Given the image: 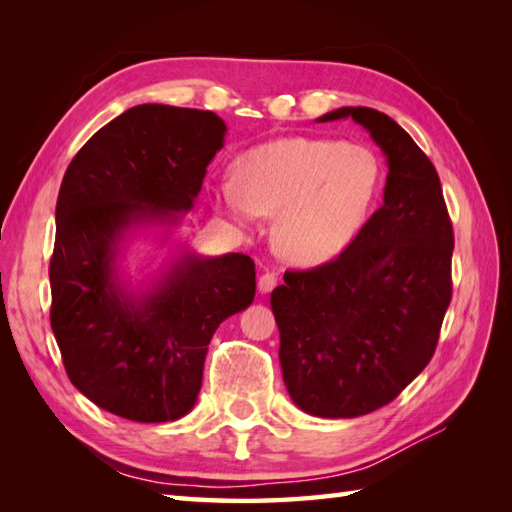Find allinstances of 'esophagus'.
<instances>
[{
    "instance_id": "esophagus-1",
    "label": "esophagus",
    "mask_w": 512,
    "mask_h": 512,
    "mask_svg": "<svg viewBox=\"0 0 512 512\" xmlns=\"http://www.w3.org/2000/svg\"><path fill=\"white\" fill-rule=\"evenodd\" d=\"M275 286H277V275L273 273V270H266V273L257 281V290L262 292V295H266V292H270Z\"/></svg>"
}]
</instances>
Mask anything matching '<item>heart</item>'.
Listing matches in <instances>:
<instances>
[{
    "instance_id": "1",
    "label": "heart",
    "mask_w": 512,
    "mask_h": 512,
    "mask_svg": "<svg viewBox=\"0 0 512 512\" xmlns=\"http://www.w3.org/2000/svg\"><path fill=\"white\" fill-rule=\"evenodd\" d=\"M380 176V158L367 145L290 136L244 151L233 178L215 184L213 195L242 226L275 215L279 253L292 264L319 266L361 233Z\"/></svg>"
}]
</instances>
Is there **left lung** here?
Listing matches in <instances>:
<instances>
[{"label": "left lung", "instance_id": "obj_1", "mask_svg": "<svg viewBox=\"0 0 512 512\" xmlns=\"http://www.w3.org/2000/svg\"><path fill=\"white\" fill-rule=\"evenodd\" d=\"M387 160L383 206L330 264L286 273L270 295L292 402L317 418L387 405L436 352L451 303L453 228L436 167L394 118L339 107Z\"/></svg>", "mask_w": 512, "mask_h": 512}]
</instances>
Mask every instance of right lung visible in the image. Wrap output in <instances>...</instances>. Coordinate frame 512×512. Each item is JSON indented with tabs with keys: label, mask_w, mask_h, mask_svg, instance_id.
<instances>
[{
	"label": "right lung",
	"mask_w": 512,
	"mask_h": 512,
	"mask_svg": "<svg viewBox=\"0 0 512 512\" xmlns=\"http://www.w3.org/2000/svg\"><path fill=\"white\" fill-rule=\"evenodd\" d=\"M224 136L213 112L136 105L101 127L63 176L50 325L72 385L114 416H187L215 330L255 299L248 255L206 257L176 239ZM138 236L170 250L156 269H139L143 280L122 266Z\"/></svg>",
	"instance_id": "add662e5"
}]
</instances>
